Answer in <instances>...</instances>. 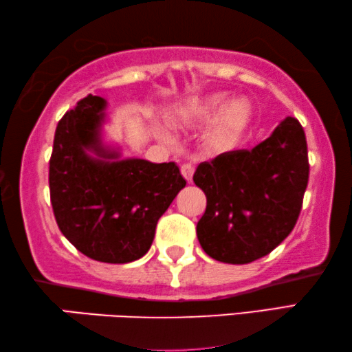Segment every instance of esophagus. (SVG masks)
Masks as SVG:
<instances>
[{"label": "esophagus", "mask_w": 352, "mask_h": 352, "mask_svg": "<svg viewBox=\"0 0 352 352\" xmlns=\"http://www.w3.org/2000/svg\"><path fill=\"white\" fill-rule=\"evenodd\" d=\"M181 173H182V176L186 177L187 182H192V179H193V173H195V166H193L192 164H184V165L181 166Z\"/></svg>", "instance_id": "esophagus-1"}]
</instances>
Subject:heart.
I'll list each match as a JSON object with an SVG mask.
<instances>
[{"label": "heart", "mask_w": 352, "mask_h": 352, "mask_svg": "<svg viewBox=\"0 0 352 352\" xmlns=\"http://www.w3.org/2000/svg\"><path fill=\"white\" fill-rule=\"evenodd\" d=\"M226 91L193 96L175 111L176 123H210V137L217 145H232L243 135L252 117V107L245 98H230Z\"/></svg>", "instance_id": "1"}]
</instances>
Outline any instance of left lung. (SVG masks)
<instances>
[{"instance_id":"1","label":"left lung","mask_w":352,"mask_h":352,"mask_svg":"<svg viewBox=\"0 0 352 352\" xmlns=\"http://www.w3.org/2000/svg\"><path fill=\"white\" fill-rule=\"evenodd\" d=\"M193 181L207 198L197 224L207 256L243 265L270 254L295 228L307 188L302 126L287 117L254 148L201 162Z\"/></svg>"}]
</instances>
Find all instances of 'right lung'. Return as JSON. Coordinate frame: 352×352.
Instances as JSON below:
<instances>
[{
	"label": "right lung",
	"instance_id": "1",
	"mask_svg": "<svg viewBox=\"0 0 352 352\" xmlns=\"http://www.w3.org/2000/svg\"><path fill=\"white\" fill-rule=\"evenodd\" d=\"M107 101L89 95L63 115L50 160V193L65 239L90 258L128 263L143 257L159 218L186 187L175 162L122 157L107 143Z\"/></svg>",
	"mask_w": 352,
	"mask_h": 352
}]
</instances>
